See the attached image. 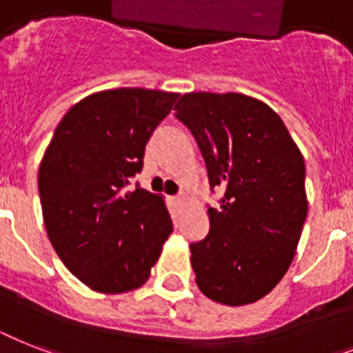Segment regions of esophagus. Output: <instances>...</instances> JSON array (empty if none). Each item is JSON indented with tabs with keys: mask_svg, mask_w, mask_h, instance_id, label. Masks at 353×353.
<instances>
[{
	"mask_svg": "<svg viewBox=\"0 0 353 353\" xmlns=\"http://www.w3.org/2000/svg\"><path fill=\"white\" fill-rule=\"evenodd\" d=\"M174 203H176L177 207H183V205H185V199H183L181 196H177V198H174Z\"/></svg>",
	"mask_w": 353,
	"mask_h": 353,
	"instance_id": "obj_1",
	"label": "esophagus"
}]
</instances>
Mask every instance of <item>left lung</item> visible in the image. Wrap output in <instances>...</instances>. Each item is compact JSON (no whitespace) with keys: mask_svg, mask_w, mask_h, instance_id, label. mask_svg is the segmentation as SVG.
Wrapping results in <instances>:
<instances>
[{"mask_svg":"<svg viewBox=\"0 0 353 353\" xmlns=\"http://www.w3.org/2000/svg\"><path fill=\"white\" fill-rule=\"evenodd\" d=\"M176 119L192 132L210 190V229L190 243L203 295L227 306L262 299L290 269L307 216L301 150L276 113L241 93H187Z\"/></svg>","mask_w":353,"mask_h":353,"instance_id":"8db88e82","label":"left lung"}]
</instances>
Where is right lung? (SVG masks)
I'll use <instances>...</instances> for the list:
<instances>
[{"label":"right lung","mask_w":353,"mask_h":353,"mask_svg":"<svg viewBox=\"0 0 353 353\" xmlns=\"http://www.w3.org/2000/svg\"><path fill=\"white\" fill-rule=\"evenodd\" d=\"M177 97L141 88L93 93L63 115L43 154L38 190L47 236L93 291L141 288L170 236L163 198L124 187Z\"/></svg>","instance_id":"add662e5"}]
</instances>
